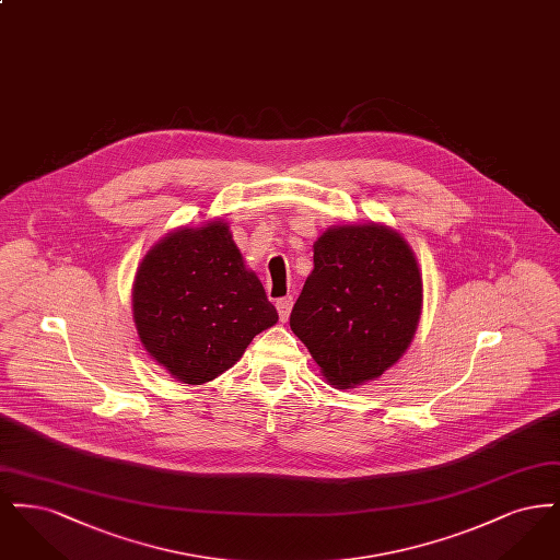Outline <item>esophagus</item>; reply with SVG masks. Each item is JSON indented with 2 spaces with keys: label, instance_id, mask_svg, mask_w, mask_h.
<instances>
[{
  "label": "esophagus",
  "instance_id": "34e87169",
  "mask_svg": "<svg viewBox=\"0 0 560 560\" xmlns=\"http://www.w3.org/2000/svg\"><path fill=\"white\" fill-rule=\"evenodd\" d=\"M293 306V298L292 295H285V298H281V300H277V311H279V319L285 320L290 319V313H292Z\"/></svg>",
  "mask_w": 560,
  "mask_h": 560
}]
</instances>
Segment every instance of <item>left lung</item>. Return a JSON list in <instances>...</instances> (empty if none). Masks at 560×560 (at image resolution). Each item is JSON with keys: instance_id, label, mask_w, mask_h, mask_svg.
<instances>
[{"instance_id": "1", "label": "left lung", "mask_w": 560, "mask_h": 560, "mask_svg": "<svg viewBox=\"0 0 560 560\" xmlns=\"http://www.w3.org/2000/svg\"><path fill=\"white\" fill-rule=\"evenodd\" d=\"M290 327L336 388L380 377L409 348L422 313V275L409 243L384 224L327 229Z\"/></svg>"}]
</instances>
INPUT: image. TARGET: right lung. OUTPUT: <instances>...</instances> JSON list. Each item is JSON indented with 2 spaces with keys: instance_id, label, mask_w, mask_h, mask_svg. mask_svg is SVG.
I'll list each match as a JSON object with an SVG mask.
<instances>
[{
  "instance_id": "add662e5",
  "label": "right lung",
  "mask_w": 560,
  "mask_h": 560,
  "mask_svg": "<svg viewBox=\"0 0 560 560\" xmlns=\"http://www.w3.org/2000/svg\"><path fill=\"white\" fill-rule=\"evenodd\" d=\"M132 308L142 347L183 384L231 370L279 320L222 220L155 243L136 270Z\"/></svg>"
}]
</instances>
